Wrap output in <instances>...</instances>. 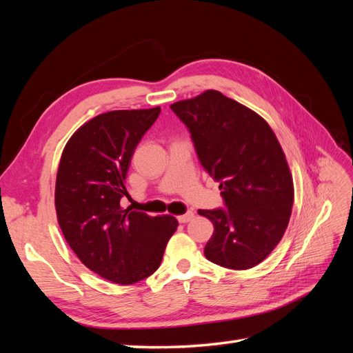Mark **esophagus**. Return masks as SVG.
I'll list each match as a JSON object with an SVG mask.
<instances>
[{
	"mask_svg": "<svg viewBox=\"0 0 353 353\" xmlns=\"http://www.w3.org/2000/svg\"><path fill=\"white\" fill-rule=\"evenodd\" d=\"M193 218H194V212H193V210H188L187 213H184V215L178 216V221H179L181 223H187V222H190Z\"/></svg>",
	"mask_w": 353,
	"mask_h": 353,
	"instance_id": "esophagus-1",
	"label": "esophagus"
}]
</instances>
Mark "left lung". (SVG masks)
<instances>
[{
    "instance_id": "obj_1",
    "label": "left lung",
    "mask_w": 353,
    "mask_h": 353,
    "mask_svg": "<svg viewBox=\"0 0 353 353\" xmlns=\"http://www.w3.org/2000/svg\"><path fill=\"white\" fill-rule=\"evenodd\" d=\"M170 109L225 205L199 210L215 227L205 256L223 268H253L280 243L292 215L293 178L279 140L258 113L215 90Z\"/></svg>"
}]
</instances>
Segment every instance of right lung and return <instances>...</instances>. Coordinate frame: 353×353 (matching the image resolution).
<instances>
[{
	"instance_id": "1",
	"label": "right lung",
	"mask_w": 353,
	"mask_h": 353,
	"mask_svg": "<svg viewBox=\"0 0 353 353\" xmlns=\"http://www.w3.org/2000/svg\"><path fill=\"white\" fill-rule=\"evenodd\" d=\"M159 114L160 108L95 116L70 137L60 159L56 210L63 236L87 268L116 284L152 275L178 227L170 215L121 208L132 154Z\"/></svg>"
}]
</instances>
